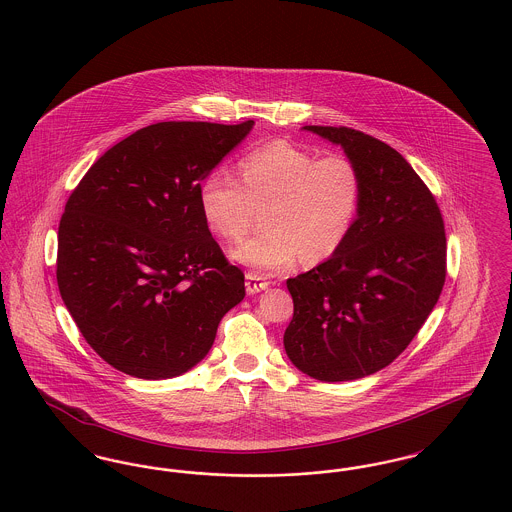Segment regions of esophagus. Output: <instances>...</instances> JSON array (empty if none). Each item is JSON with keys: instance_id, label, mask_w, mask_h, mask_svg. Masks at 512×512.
Returning <instances> with one entry per match:
<instances>
[{"instance_id": "obj_1", "label": "esophagus", "mask_w": 512, "mask_h": 512, "mask_svg": "<svg viewBox=\"0 0 512 512\" xmlns=\"http://www.w3.org/2000/svg\"><path fill=\"white\" fill-rule=\"evenodd\" d=\"M265 288H269V282H267L265 276L259 275V273H247L245 275V290H247V294H257V292H261Z\"/></svg>"}]
</instances>
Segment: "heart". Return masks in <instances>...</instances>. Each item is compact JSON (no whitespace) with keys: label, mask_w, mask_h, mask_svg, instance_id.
Here are the masks:
<instances>
[{"label":"heart","mask_w":512,"mask_h":512,"mask_svg":"<svg viewBox=\"0 0 512 512\" xmlns=\"http://www.w3.org/2000/svg\"><path fill=\"white\" fill-rule=\"evenodd\" d=\"M239 167L243 183L226 169H214L198 189L206 224L226 239L245 236L265 210V228L230 249L234 261L284 271L300 255L306 263H319L345 245L362 202V175L353 159L319 158L275 140L249 152Z\"/></svg>","instance_id":"heart-1"}]
</instances>
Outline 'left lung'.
I'll return each mask as SVG.
<instances>
[{
	"label": "left lung",
	"instance_id": "obj_1",
	"mask_svg": "<svg viewBox=\"0 0 512 512\" xmlns=\"http://www.w3.org/2000/svg\"><path fill=\"white\" fill-rule=\"evenodd\" d=\"M341 146L362 175L353 232L325 263L286 286L292 364L321 382L370 376L407 349L446 278V234L433 193L399 152L347 126H304Z\"/></svg>",
	"mask_w": 512,
	"mask_h": 512
}]
</instances>
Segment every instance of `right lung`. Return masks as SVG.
<instances>
[{"mask_svg": "<svg viewBox=\"0 0 512 512\" xmlns=\"http://www.w3.org/2000/svg\"><path fill=\"white\" fill-rule=\"evenodd\" d=\"M158 122L97 159L58 228L60 296L89 347L120 372L175 378L208 354L245 296L200 212L202 179L251 132Z\"/></svg>", "mask_w": 512, "mask_h": 512, "instance_id": "1", "label": "right lung"}]
</instances>
